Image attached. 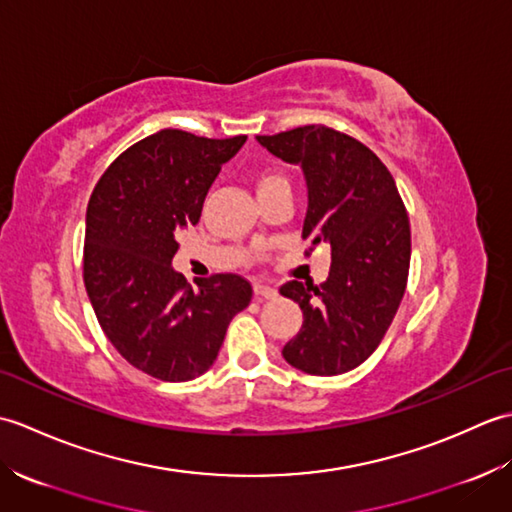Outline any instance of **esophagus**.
I'll use <instances>...</instances> for the list:
<instances>
[{"instance_id": "1", "label": "esophagus", "mask_w": 512, "mask_h": 512, "mask_svg": "<svg viewBox=\"0 0 512 512\" xmlns=\"http://www.w3.org/2000/svg\"><path fill=\"white\" fill-rule=\"evenodd\" d=\"M255 295H257V299H275L277 288L266 286V284H255Z\"/></svg>"}]
</instances>
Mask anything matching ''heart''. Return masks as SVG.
Here are the masks:
<instances>
[{
    "label": "heart",
    "mask_w": 512,
    "mask_h": 512,
    "mask_svg": "<svg viewBox=\"0 0 512 512\" xmlns=\"http://www.w3.org/2000/svg\"><path fill=\"white\" fill-rule=\"evenodd\" d=\"M279 182H286V178L281 176V173H277V171H262L257 176V193H262V191H266V189H270V187H275V184H279Z\"/></svg>",
    "instance_id": "heart-1"
}]
</instances>
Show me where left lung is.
Listing matches in <instances>:
<instances>
[{"instance_id":"8db88e82","label":"left lung","mask_w":512,"mask_h":512,"mask_svg":"<svg viewBox=\"0 0 512 512\" xmlns=\"http://www.w3.org/2000/svg\"><path fill=\"white\" fill-rule=\"evenodd\" d=\"M270 154L301 165L308 184L303 239L330 244V275L321 286L288 281L303 325L284 358L306 374L336 376L367 361L383 341L405 295L411 231L389 169L361 140L328 125L257 136Z\"/></svg>"}]
</instances>
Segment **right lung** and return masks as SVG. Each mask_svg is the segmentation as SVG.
Wrapping results in <instances>:
<instances>
[{
  "label": "right lung",
  "mask_w": 512,
  "mask_h": 512,
  "mask_svg": "<svg viewBox=\"0 0 512 512\" xmlns=\"http://www.w3.org/2000/svg\"><path fill=\"white\" fill-rule=\"evenodd\" d=\"M244 143L160 129L105 169L88 202L83 281L94 314L118 354L158 380L204 374L253 297L239 275H211L193 290L171 268L176 237L200 222L209 187Z\"/></svg>",
  "instance_id": "obj_1"
}]
</instances>
